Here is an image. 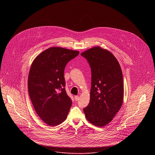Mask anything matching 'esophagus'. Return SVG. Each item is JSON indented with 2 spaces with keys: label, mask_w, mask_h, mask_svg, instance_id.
Listing matches in <instances>:
<instances>
[{
  "label": "esophagus",
  "mask_w": 155,
  "mask_h": 155,
  "mask_svg": "<svg viewBox=\"0 0 155 155\" xmlns=\"http://www.w3.org/2000/svg\"><path fill=\"white\" fill-rule=\"evenodd\" d=\"M75 101H77L78 99H79V96H75Z\"/></svg>",
  "instance_id": "obj_1"
}]
</instances>
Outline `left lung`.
<instances>
[{
	"label": "left lung",
	"mask_w": 155,
	"mask_h": 155,
	"mask_svg": "<svg viewBox=\"0 0 155 155\" xmlns=\"http://www.w3.org/2000/svg\"><path fill=\"white\" fill-rule=\"evenodd\" d=\"M91 69L90 101L83 110L87 119L97 127L109 123L120 109L124 97L121 67L114 56L97 46L82 53Z\"/></svg>",
	"instance_id": "obj_1"
}]
</instances>
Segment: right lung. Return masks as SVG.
Listing matches in <instances>:
<instances>
[{"label": "right lung", "mask_w": 155, "mask_h": 155, "mask_svg": "<svg viewBox=\"0 0 155 155\" xmlns=\"http://www.w3.org/2000/svg\"><path fill=\"white\" fill-rule=\"evenodd\" d=\"M78 54V51L52 47L32 63L28 79L29 95L37 114L48 125H59L66 119L72 101L65 89L64 71L67 63Z\"/></svg>", "instance_id": "1"}]
</instances>
